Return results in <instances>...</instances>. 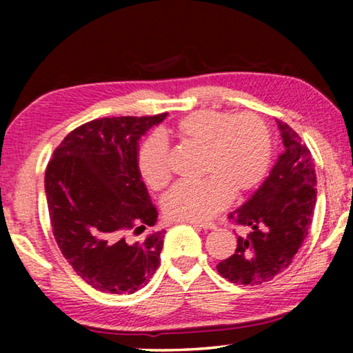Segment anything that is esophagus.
Returning a JSON list of instances; mask_svg holds the SVG:
<instances>
[{
    "mask_svg": "<svg viewBox=\"0 0 353 353\" xmlns=\"http://www.w3.org/2000/svg\"><path fill=\"white\" fill-rule=\"evenodd\" d=\"M186 223H190L192 226H199L202 230H215L216 226L214 221H192V220H186Z\"/></svg>",
    "mask_w": 353,
    "mask_h": 353,
    "instance_id": "esophagus-1",
    "label": "esophagus"
}]
</instances>
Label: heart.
Returning a JSON list of instances; mask_svg holds the SVG:
<instances>
[{
	"mask_svg": "<svg viewBox=\"0 0 353 353\" xmlns=\"http://www.w3.org/2000/svg\"><path fill=\"white\" fill-rule=\"evenodd\" d=\"M173 133L183 141L202 146V180L180 181L163 197V210L173 220L202 221L230 202L231 192L255 188L270 162V132L254 112L226 114L197 110L178 120ZM138 172L148 186L161 190L170 180L167 141L148 138L138 152Z\"/></svg>",
	"mask_w": 353,
	"mask_h": 353,
	"instance_id": "heart-1",
	"label": "heart"
}]
</instances>
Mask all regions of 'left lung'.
<instances>
[{
    "label": "left lung",
    "instance_id": "8db88e82",
    "mask_svg": "<svg viewBox=\"0 0 353 353\" xmlns=\"http://www.w3.org/2000/svg\"><path fill=\"white\" fill-rule=\"evenodd\" d=\"M276 123L283 151L262 185L230 214L249 233L238 236L234 254L216 265L221 276L236 284L255 286L284 272L307 238L315 210L312 154L288 123Z\"/></svg>",
    "mask_w": 353,
    "mask_h": 353
}]
</instances>
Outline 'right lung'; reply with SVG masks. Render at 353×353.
<instances>
[{
	"label": "right lung",
	"instance_id": "1",
	"mask_svg": "<svg viewBox=\"0 0 353 353\" xmlns=\"http://www.w3.org/2000/svg\"><path fill=\"white\" fill-rule=\"evenodd\" d=\"M154 117L99 119L64 138L45 173L56 243L74 272L101 292L133 294L161 262L165 231L125 239L157 223V210L138 172L139 139L163 122Z\"/></svg>",
	"mask_w": 353,
	"mask_h": 353
}]
</instances>
